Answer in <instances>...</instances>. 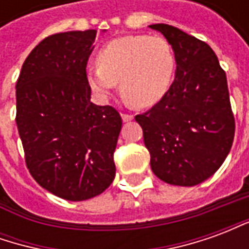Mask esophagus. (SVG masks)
Listing matches in <instances>:
<instances>
[{
    "label": "esophagus",
    "mask_w": 249,
    "mask_h": 249,
    "mask_svg": "<svg viewBox=\"0 0 249 249\" xmlns=\"http://www.w3.org/2000/svg\"><path fill=\"white\" fill-rule=\"evenodd\" d=\"M121 117H123V121H130V120H133V114L130 113H121Z\"/></svg>",
    "instance_id": "obj_1"
}]
</instances>
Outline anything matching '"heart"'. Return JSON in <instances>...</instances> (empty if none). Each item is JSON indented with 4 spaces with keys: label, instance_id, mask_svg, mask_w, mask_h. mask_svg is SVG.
I'll return each instance as SVG.
<instances>
[{
    "label": "heart",
    "instance_id": "b5f03b06",
    "mask_svg": "<svg viewBox=\"0 0 249 249\" xmlns=\"http://www.w3.org/2000/svg\"><path fill=\"white\" fill-rule=\"evenodd\" d=\"M97 68L87 71L93 92L108 94L116 82L126 103L139 108L152 107L172 85L176 56L161 36H124L109 41L96 56Z\"/></svg>",
    "mask_w": 249,
    "mask_h": 249
}]
</instances>
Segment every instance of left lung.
I'll list each match as a JSON object with an SVG mask.
<instances>
[{"label": "left lung", "instance_id": "8db88e82", "mask_svg": "<svg viewBox=\"0 0 249 249\" xmlns=\"http://www.w3.org/2000/svg\"><path fill=\"white\" fill-rule=\"evenodd\" d=\"M159 30L176 56L175 81L167 94L135 119L157 178L193 187L211 178L228 156L235 137L227 76L212 48L167 24Z\"/></svg>", "mask_w": 249, "mask_h": 249}]
</instances>
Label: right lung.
I'll list each match as a JSON object with an SVG mask.
<instances>
[{
    "instance_id": "right-lung-1",
    "label": "right lung",
    "mask_w": 249,
    "mask_h": 249,
    "mask_svg": "<svg viewBox=\"0 0 249 249\" xmlns=\"http://www.w3.org/2000/svg\"><path fill=\"white\" fill-rule=\"evenodd\" d=\"M97 32L56 33L26 57L16 84V123L25 162L41 187L82 201L103 193L116 175L113 153L123 120L90 101L87 64Z\"/></svg>"
}]
</instances>
